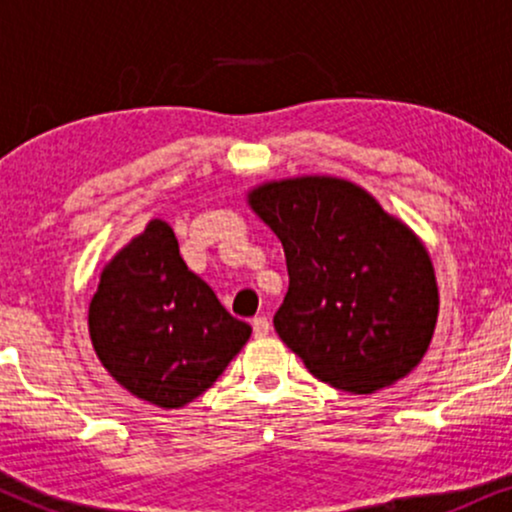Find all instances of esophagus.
<instances>
[{
    "instance_id": "34e87169",
    "label": "esophagus",
    "mask_w": 512,
    "mask_h": 512,
    "mask_svg": "<svg viewBox=\"0 0 512 512\" xmlns=\"http://www.w3.org/2000/svg\"><path fill=\"white\" fill-rule=\"evenodd\" d=\"M252 332H255V337H260V339L267 337V334L272 332V322H269L264 315L255 317V320H252Z\"/></svg>"
}]
</instances>
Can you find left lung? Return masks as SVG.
I'll list each match as a JSON object with an SVG mask.
<instances>
[{"label": "left lung", "mask_w": 512, "mask_h": 512, "mask_svg": "<svg viewBox=\"0 0 512 512\" xmlns=\"http://www.w3.org/2000/svg\"><path fill=\"white\" fill-rule=\"evenodd\" d=\"M248 204L289 269L274 330L317 380L370 395L419 366L440 301L426 245L407 223L332 175L262 182Z\"/></svg>", "instance_id": "obj_1"}]
</instances>
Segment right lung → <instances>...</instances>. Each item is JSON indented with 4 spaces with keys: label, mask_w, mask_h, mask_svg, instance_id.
Masks as SVG:
<instances>
[{
    "label": "right lung",
    "mask_w": 512,
    "mask_h": 512,
    "mask_svg": "<svg viewBox=\"0 0 512 512\" xmlns=\"http://www.w3.org/2000/svg\"><path fill=\"white\" fill-rule=\"evenodd\" d=\"M88 334L98 361L127 392L180 409L216 383L252 327L187 269L173 228L151 219L103 267Z\"/></svg>",
    "instance_id": "obj_1"
}]
</instances>
